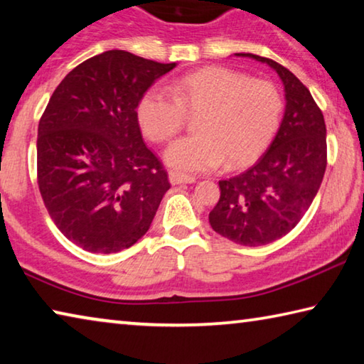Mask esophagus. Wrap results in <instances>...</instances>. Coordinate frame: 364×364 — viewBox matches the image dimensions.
<instances>
[{
	"mask_svg": "<svg viewBox=\"0 0 364 364\" xmlns=\"http://www.w3.org/2000/svg\"><path fill=\"white\" fill-rule=\"evenodd\" d=\"M168 180H170L171 184H183V183H194L196 178L194 176H189V175L178 173V171H170Z\"/></svg>",
	"mask_w": 364,
	"mask_h": 364,
	"instance_id": "obj_1",
	"label": "esophagus"
}]
</instances>
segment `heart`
I'll return each mask as SVG.
<instances>
[{"label": "heart", "mask_w": 364, "mask_h": 364, "mask_svg": "<svg viewBox=\"0 0 364 364\" xmlns=\"http://www.w3.org/2000/svg\"><path fill=\"white\" fill-rule=\"evenodd\" d=\"M141 96L136 119L151 141L164 143L197 114V134L171 143L164 154L171 168L208 171L225 162L239 168L254 162L278 133L284 101L278 86L226 67H205Z\"/></svg>", "instance_id": "obj_1"}]
</instances>
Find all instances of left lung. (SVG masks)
I'll return each instance as SVG.
<instances>
[{
	"instance_id": "1",
	"label": "left lung",
	"mask_w": 364,
	"mask_h": 364,
	"mask_svg": "<svg viewBox=\"0 0 364 364\" xmlns=\"http://www.w3.org/2000/svg\"><path fill=\"white\" fill-rule=\"evenodd\" d=\"M236 56L268 64L278 73L286 109L273 143L254 167L218 181L220 200L208 221L230 241L257 247L286 236L310 208L328 164L326 123L310 91L291 70L250 53Z\"/></svg>"
}]
</instances>
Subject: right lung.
Segmentation results:
<instances>
[{
    "label": "right lung",
    "mask_w": 364,
    "mask_h": 364,
    "mask_svg": "<svg viewBox=\"0 0 364 364\" xmlns=\"http://www.w3.org/2000/svg\"><path fill=\"white\" fill-rule=\"evenodd\" d=\"M175 67L112 49L77 65L54 90L38 125V188L59 231L83 250L132 247L170 189L141 136L136 107Z\"/></svg>",
    "instance_id": "right-lung-1"
}]
</instances>
